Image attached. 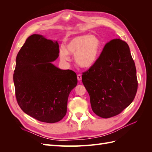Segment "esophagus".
Returning a JSON list of instances; mask_svg holds the SVG:
<instances>
[{
    "label": "esophagus",
    "instance_id": "esophagus-1",
    "mask_svg": "<svg viewBox=\"0 0 152 152\" xmlns=\"http://www.w3.org/2000/svg\"><path fill=\"white\" fill-rule=\"evenodd\" d=\"M77 79L79 81H80L82 79V75L80 74H78L77 75Z\"/></svg>",
    "mask_w": 152,
    "mask_h": 152
}]
</instances>
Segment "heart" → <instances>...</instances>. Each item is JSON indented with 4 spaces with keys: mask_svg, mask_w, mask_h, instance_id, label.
Listing matches in <instances>:
<instances>
[{
    "mask_svg": "<svg viewBox=\"0 0 152 152\" xmlns=\"http://www.w3.org/2000/svg\"><path fill=\"white\" fill-rule=\"evenodd\" d=\"M66 47L61 46L59 49V57L63 61H69L70 54H75L78 65L82 68H89L98 60L101 42L95 35L82 34L69 40Z\"/></svg>",
    "mask_w": 152,
    "mask_h": 152,
    "instance_id": "obj_1",
    "label": "heart"
}]
</instances>
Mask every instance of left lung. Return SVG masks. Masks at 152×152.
<instances>
[{
	"label": "left lung",
	"mask_w": 152,
	"mask_h": 152,
	"mask_svg": "<svg viewBox=\"0 0 152 152\" xmlns=\"http://www.w3.org/2000/svg\"><path fill=\"white\" fill-rule=\"evenodd\" d=\"M92 110L107 118L120 113L134 100L137 89L135 63L128 44L113 39L107 44L98 61L82 73Z\"/></svg>",
	"instance_id": "8db88e82"
}]
</instances>
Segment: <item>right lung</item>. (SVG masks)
Wrapping results in <instances>:
<instances>
[{"label":"right lung","mask_w":152,"mask_h":152,"mask_svg":"<svg viewBox=\"0 0 152 152\" xmlns=\"http://www.w3.org/2000/svg\"><path fill=\"white\" fill-rule=\"evenodd\" d=\"M59 53L57 40L34 34L16 56L13 80L18 103L40 122L55 123L65 116L69 94L77 84L74 72L52 63Z\"/></svg>","instance_id":"obj_1"}]
</instances>
